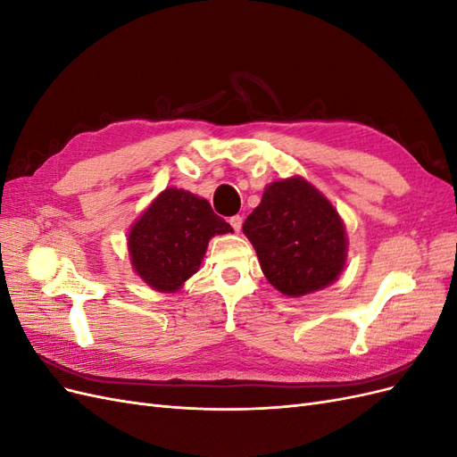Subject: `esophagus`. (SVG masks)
<instances>
[{"label": "esophagus", "instance_id": "esophagus-1", "mask_svg": "<svg viewBox=\"0 0 457 457\" xmlns=\"http://www.w3.org/2000/svg\"><path fill=\"white\" fill-rule=\"evenodd\" d=\"M228 223H230V227L234 228V232H240V228H242V217H240V215H232V217L228 219Z\"/></svg>", "mask_w": 457, "mask_h": 457}]
</instances>
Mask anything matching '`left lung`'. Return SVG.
Segmentation results:
<instances>
[{
	"mask_svg": "<svg viewBox=\"0 0 457 457\" xmlns=\"http://www.w3.org/2000/svg\"><path fill=\"white\" fill-rule=\"evenodd\" d=\"M242 228L267 280L289 297L326 287L345 267L347 238L341 219L301 177L269 185Z\"/></svg>",
	"mask_w": 457,
	"mask_h": 457,
	"instance_id": "left-lung-1",
	"label": "left lung"
}]
</instances>
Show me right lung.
<instances>
[{
  "instance_id": "right-lung-1",
  "label": "right lung",
  "mask_w": 457,
  "mask_h": 457,
  "mask_svg": "<svg viewBox=\"0 0 457 457\" xmlns=\"http://www.w3.org/2000/svg\"><path fill=\"white\" fill-rule=\"evenodd\" d=\"M232 232L207 200L165 188L129 232V257L137 274L158 292H175L198 272L207 242Z\"/></svg>"
}]
</instances>
